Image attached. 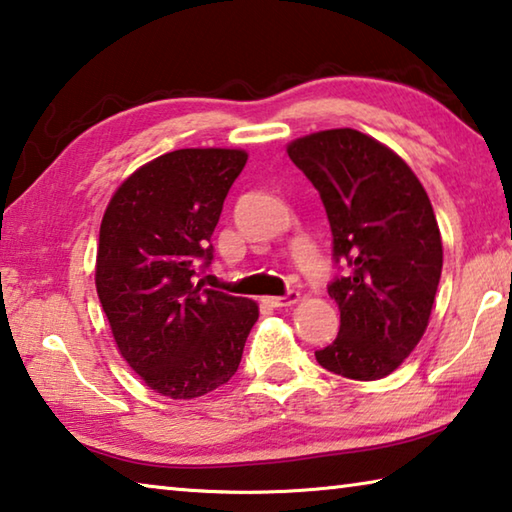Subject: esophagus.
I'll return each instance as SVG.
<instances>
[{"label":"esophagus","instance_id":"esophagus-1","mask_svg":"<svg viewBox=\"0 0 512 512\" xmlns=\"http://www.w3.org/2000/svg\"><path fill=\"white\" fill-rule=\"evenodd\" d=\"M298 300H300V293L298 291H289V293H284V296L266 298V305H271V307H291V305H296Z\"/></svg>","mask_w":512,"mask_h":512}]
</instances>
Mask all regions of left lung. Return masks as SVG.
Returning a JSON list of instances; mask_svg holds the SVG:
<instances>
[{
	"label": "left lung",
	"instance_id": "left-lung-1",
	"mask_svg": "<svg viewBox=\"0 0 512 512\" xmlns=\"http://www.w3.org/2000/svg\"><path fill=\"white\" fill-rule=\"evenodd\" d=\"M287 153L318 189L345 271L327 284L339 336L316 361L348 379L391 375L420 343L443 271L429 196L400 155L354 128L300 137Z\"/></svg>",
	"mask_w": 512,
	"mask_h": 512
}]
</instances>
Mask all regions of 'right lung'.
Listing matches in <instances>:
<instances>
[{"mask_svg": "<svg viewBox=\"0 0 512 512\" xmlns=\"http://www.w3.org/2000/svg\"><path fill=\"white\" fill-rule=\"evenodd\" d=\"M248 155L164 153L126 178L103 214L97 293L121 357L151 391L192 400L235 375L259 309L205 289L212 232Z\"/></svg>", "mask_w": 512, "mask_h": 512, "instance_id": "right-lung-1", "label": "right lung"}]
</instances>
